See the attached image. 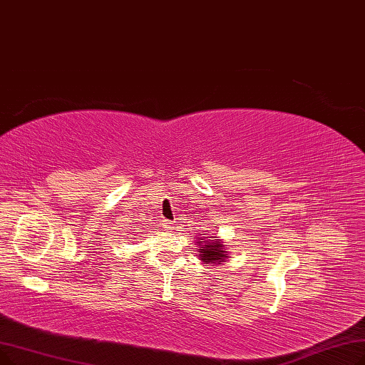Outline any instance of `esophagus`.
I'll use <instances>...</instances> for the list:
<instances>
[{
	"mask_svg": "<svg viewBox=\"0 0 365 365\" xmlns=\"http://www.w3.org/2000/svg\"><path fill=\"white\" fill-rule=\"evenodd\" d=\"M162 227L166 230V232H170L173 229V224L169 221V220H163L162 221Z\"/></svg>",
	"mask_w": 365,
	"mask_h": 365,
	"instance_id": "1",
	"label": "esophagus"
}]
</instances>
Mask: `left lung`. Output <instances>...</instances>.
<instances>
[{"instance_id": "1", "label": "left lung", "mask_w": 365, "mask_h": 365, "mask_svg": "<svg viewBox=\"0 0 365 365\" xmlns=\"http://www.w3.org/2000/svg\"><path fill=\"white\" fill-rule=\"evenodd\" d=\"M202 240V239H200ZM200 259L205 264H221L225 258H227V254L222 251L220 244H217V240H205V245L200 247Z\"/></svg>"}]
</instances>
